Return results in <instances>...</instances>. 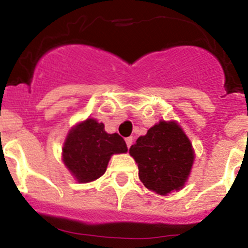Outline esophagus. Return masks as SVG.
Here are the masks:
<instances>
[{"instance_id":"esophagus-1","label":"esophagus","mask_w":248,"mask_h":248,"mask_svg":"<svg viewBox=\"0 0 248 248\" xmlns=\"http://www.w3.org/2000/svg\"><path fill=\"white\" fill-rule=\"evenodd\" d=\"M132 143H133V138H132V137H128V138H126V144H127V148H131Z\"/></svg>"}]
</instances>
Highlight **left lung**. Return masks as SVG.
Returning <instances> with one entry per match:
<instances>
[{
	"instance_id": "8db88e82",
	"label": "left lung",
	"mask_w": 248,
	"mask_h": 248,
	"mask_svg": "<svg viewBox=\"0 0 248 248\" xmlns=\"http://www.w3.org/2000/svg\"><path fill=\"white\" fill-rule=\"evenodd\" d=\"M138 165L139 179L149 190L168 195L183 188L190 175L195 153L177 121H163L149 128L129 148Z\"/></svg>"
}]
</instances>
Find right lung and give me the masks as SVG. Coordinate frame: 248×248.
I'll return each mask as SVG.
<instances>
[{
  "label": "right lung",
  "instance_id": "1",
  "mask_svg": "<svg viewBox=\"0 0 248 248\" xmlns=\"http://www.w3.org/2000/svg\"><path fill=\"white\" fill-rule=\"evenodd\" d=\"M127 150L122 137L107 133L103 122L90 117L71 127L62 157L75 180L90 183L104 174L114 154H124Z\"/></svg>",
  "mask_w": 248,
  "mask_h": 248
}]
</instances>
